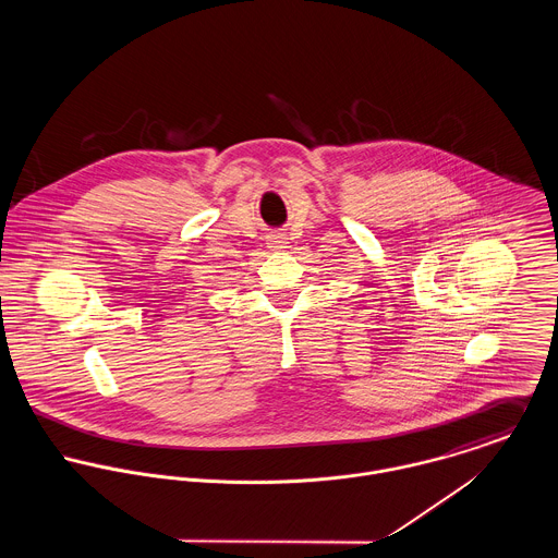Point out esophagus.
<instances>
[{"label": "esophagus", "mask_w": 558, "mask_h": 558, "mask_svg": "<svg viewBox=\"0 0 558 558\" xmlns=\"http://www.w3.org/2000/svg\"><path fill=\"white\" fill-rule=\"evenodd\" d=\"M266 244L270 251H283V248H288L290 242L286 239V234H270Z\"/></svg>", "instance_id": "esophagus-1"}]
</instances>
